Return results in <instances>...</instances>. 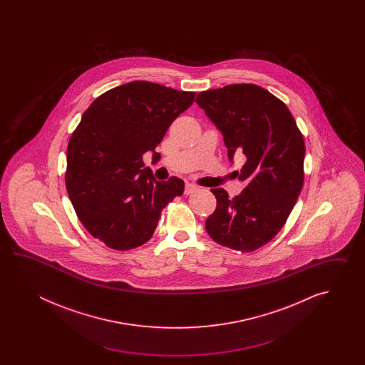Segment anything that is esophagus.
Instances as JSON below:
<instances>
[{
    "label": "esophagus",
    "mask_w": 365,
    "mask_h": 365,
    "mask_svg": "<svg viewBox=\"0 0 365 365\" xmlns=\"http://www.w3.org/2000/svg\"><path fill=\"white\" fill-rule=\"evenodd\" d=\"M195 190H197V186L192 185V184H186L184 193H185V195H189V194L194 193Z\"/></svg>",
    "instance_id": "34e87169"
}]
</instances>
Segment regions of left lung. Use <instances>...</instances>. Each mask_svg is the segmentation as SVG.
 Wrapping results in <instances>:
<instances>
[{"instance_id":"8db88e82","label":"left lung","mask_w":365,"mask_h":365,"mask_svg":"<svg viewBox=\"0 0 365 365\" xmlns=\"http://www.w3.org/2000/svg\"><path fill=\"white\" fill-rule=\"evenodd\" d=\"M195 101L223 134L228 158H247L240 195L230 198L225 189H211L217 209L206 231L223 247L255 252L279 232L303 189V134L287 106L255 83L202 91Z\"/></svg>"}]
</instances>
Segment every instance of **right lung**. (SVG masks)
I'll use <instances>...</instances> for the list:
<instances>
[{
    "label": "right lung",
    "instance_id": "right-lung-1",
    "mask_svg": "<svg viewBox=\"0 0 365 365\" xmlns=\"http://www.w3.org/2000/svg\"><path fill=\"white\" fill-rule=\"evenodd\" d=\"M195 93L133 81L98 96L70 137L65 185L87 232L115 250L148 242L162 210L184 193V181H156L144 168L172 121ZM160 155L155 153L154 159Z\"/></svg>",
    "mask_w": 365,
    "mask_h": 365
}]
</instances>
